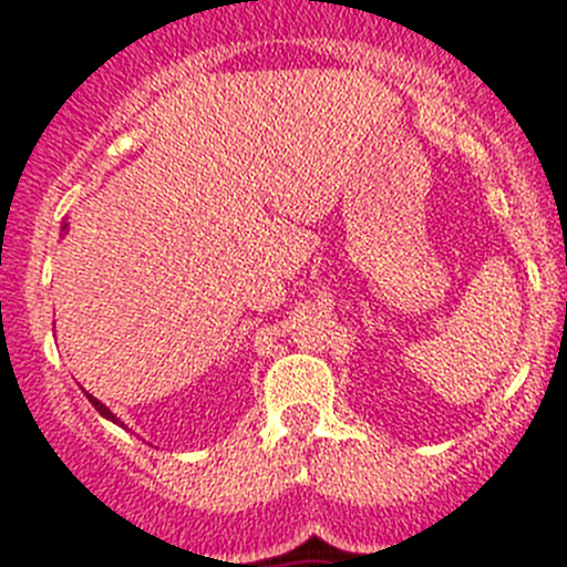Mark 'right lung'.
Returning a JSON list of instances; mask_svg holds the SVG:
<instances>
[{"instance_id": "add662e5", "label": "right lung", "mask_w": 567, "mask_h": 567, "mask_svg": "<svg viewBox=\"0 0 567 567\" xmlns=\"http://www.w3.org/2000/svg\"><path fill=\"white\" fill-rule=\"evenodd\" d=\"M62 230H68V225H62ZM87 400H90V403H93V405H95V411H99V414H101V416H106V420L117 422V425H120V420H117V416H114V414H112V411H109V409H106V405H104V403H101V400H95V398H93V394H87Z\"/></svg>"}]
</instances>
